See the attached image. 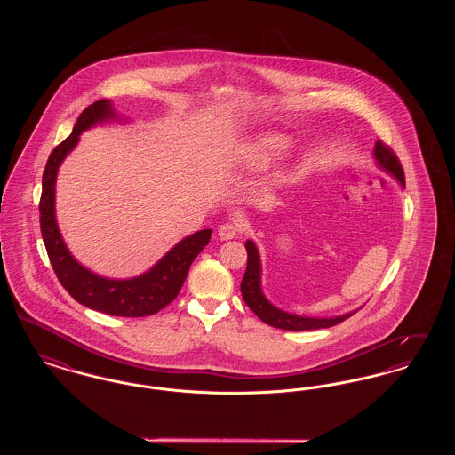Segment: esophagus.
<instances>
[{"mask_svg":"<svg viewBox=\"0 0 455 455\" xmlns=\"http://www.w3.org/2000/svg\"><path fill=\"white\" fill-rule=\"evenodd\" d=\"M242 230H243V227H242V223L238 220H228V221L220 225L218 235H220V238H223V240H228V238H235L237 235H240Z\"/></svg>","mask_w":455,"mask_h":455,"instance_id":"1","label":"esophagus"}]
</instances>
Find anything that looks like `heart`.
Listing matches in <instances>:
<instances>
[{
	"mask_svg": "<svg viewBox=\"0 0 455 455\" xmlns=\"http://www.w3.org/2000/svg\"><path fill=\"white\" fill-rule=\"evenodd\" d=\"M286 148V141L283 140L282 136L276 134H267L262 136L259 141L254 145V156L259 160H266L273 155H278Z\"/></svg>",
	"mask_w": 455,
	"mask_h": 455,
	"instance_id": "1",
	"label": "heart"
}]
</instances>
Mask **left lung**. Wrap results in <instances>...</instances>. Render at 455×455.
<instances>
[{
  "mask_svg": "<svg viewBox=\"0 0 455 455\" xmlns=\"http://www.w3.org/2000/svg\"><path fill=\"white\" fill-rule=\"evenodd\" d=\"M375 158L377 162L389 171L404 188L406 186V179H404V171L403 165L397 158V155L392 152L389 145H386L384 141H377L375 143ZM245 249H247V269L245 275L240 283V291L243 297V302L247 303V307L259 317L262 323L278 329H286V331H308V329H324V327H332V325L343 323L347 317H351L353 314L347 315H339V317H331V319H315V317H302V315H293L288 312H283L280 308H276L275 305L266 300V297L260 291V262L258 249L254 245V242L247 240L245 242Z\"/></svg>",
  "mask_w": 455,
  "mask_h": 455,
  "instance_id": "obj_1",
  "label": "left lung"
}]
</instances>
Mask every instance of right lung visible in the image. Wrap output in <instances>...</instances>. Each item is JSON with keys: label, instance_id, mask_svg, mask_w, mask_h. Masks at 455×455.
I'll return each mask as SVG.
<instances>
[{"label": "right lung", "instance_id": "add662e5", "mask_svg": "<svg viewBox=\"0 0 455 455\" xmlns=\"http://www.w3.org/2000/svg\"><path fill=\"white\" fill-rule=\"evenodd\" d=\"M114 116L108 100L93 102L78 116L73 132L49 155L39 201L41 234L58 280L76 302L116 317H147L167 307L179 295L193 260L210 242L212 230H199L195 235L180 240L148 273L132 280L97 276L71 258L54 218L56 173L66 155L76 147L82 131Z\"/></svg>", "mask_w": 455, "mask_h": 455}]
</instances>
